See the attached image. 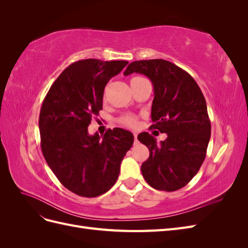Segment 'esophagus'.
Returning a JSON list of instances; mask_svg holds the SVG:
<instances>
[{
	"label": "esophagus",
	"instance_id": "1",
	"mask_svg": "<svg viewBox=\"0 0 248 248\" xmlns=\"http://www.w3.org/2000/svg\"><path fill=\"white\" fill-rule=\"evenodd\" d=\"M133 137H134V140H136V142H137L138 141V134L133 133Z\"/></svg>",
	"mask_w": 248,
	"mask_h": 248
}]
</instances>
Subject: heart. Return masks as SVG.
Here are the masks:
<instances>
[{
	"label": "heart",
	"instance_id": "1",
	"mask_svg": "<svg viewBox=\"0 0 248 248\" xmlns=\"http://www.w3.org/2000/svg\"><path fill=\"white\" fill-rule=\"evenodd\" d=\"M142 80H146V79L144 78H140V77H134L130 80V85L138 84V82L142 81ZM120 123L127 126V127H137L138 126V119H137V117H134L132 115H125L121 119H120Z\"/></svg>",
	"mask_w": 248,
	"mask_h": 248
}]
</instances>
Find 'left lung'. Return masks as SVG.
Masks as SVG:
<instances>
[{"label": "left lung", "instance_id": "1", "mask_svg": "<svg viewBox=\"0 0 248 248\" xmlns=\"http://www.w3.org/2000/svg\"><path fill=\"white\" fill-rule=\"evenodd\" d=\"M140 73L154 88L151 128L167 133L157 144L148 132L138 140L148 147L150 156L141 164V174L153 188L175 191L197 175L204 162L211 137L207 104L200 87L190 74L162 59L134 61L124 76Z\"/></svg>", "mask_w": 248, "mask_h": 248}]
</instances>
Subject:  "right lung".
Instances as JSON below:
<instances>
[{"instance_id": "add662e5", "label": "right lung", "mask_w": 248, "mask_h": 248, "mask_svg": "<svg viewBox=\"0 0 248 248\" xmlns=\"http://www.w3.org/2000/svg\"><path fill=\"white\" fill-rule=\"evenodd\" d=\"M127 64L96 59L74 62L43 100L39 116L43 156L59 181L78 196L95 198L109 190L133 144V134L122 128L109 129L102 138L88 132L92 118L102 109L108 81Z\"/></svg>"}]
</instances>
